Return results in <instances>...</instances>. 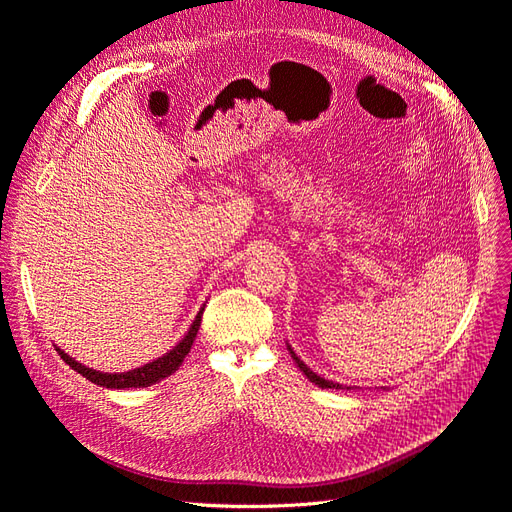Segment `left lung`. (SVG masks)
<instances>
[{"label":"left lung","mask_w":512,"mask_h":512,"mask_svg":"<svg viewBox=\"0 0 512 512\" xmlns=\"http://www.w3.org/2000/svg\"><path fill=\"white\" fill-rule=\"evenodd\" d=\"M289 351H291V349H289ZM291 357L295 359V364H298V368H300V370H302V372H304V374L310 378V381L315 383V385H319L321 389H342V385H340V383H334V381H325V378H321L319 374L312 372V370H310V368L304 364V361H302L298 355H295L293 351H291Z\"/></svg>","instance_id":"obj_1"}]
</instances>
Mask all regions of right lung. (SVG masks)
Wrapping results in <instances>:
<instances>
[{
	"mask_svg": "<svg viewBox=\"0 0 512 512\" xmlns=\"http://www.w3.org/2000/svg\"><path fill=\"white\" fill-rule=\"evenodd\" d=\"M202 312H197V317L191 325V329L187 332V336L180 340L174 349L170 353H166L163 357L151 361V364H146L142 368H136L131 372H123V374H108V372H97V370H91L87 366L78 364V361H74L68 353H63L61 349H57V353L61 355V359L68 364L72 370H76L78 374H82L85 378H89L91 383L95 385H102V387H108V389H129V387H148V385H155L157 381H161V378H166L170 374H174L178 370V366L183 364V359L187 357V353L191 351V344L197 336V329H200V321H202Z\"/></svg>",
	"mask_w": 512,
	"mask_h": 512,
	"instance_id": "1",
	"label": "right lung"
}]
</instances>
